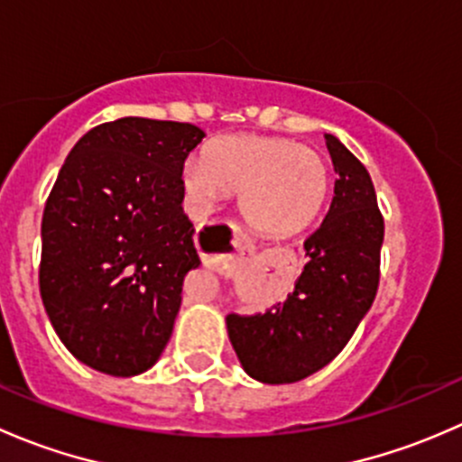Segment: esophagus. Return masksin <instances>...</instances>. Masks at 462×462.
<instances>
[{"label": "esophagus", "instance_id": "obj_1", "mask_svg": "<svg viewBox=\"0 0 462 462\" xmlns=\"http://www.w3.org/2000/svg\"><path fill=\"white\" fill-rule=\"evenodd\" d=\"M235 245H236V248H239V250L253 248V244H250L248 236H245L244 232H239V230H235Z\"/></svg>", "mask_w": 462, "mask_h": 462}]
</instances>
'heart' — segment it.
<instances>
[{
    "label": "heart",
    "instance_id": "1",
    "mask_svg": "<svg viewBox=\"0 0 462 462\" xmlns=\"http://www.w3.org/2000/svg\"><path fill=\"white\" fill-rule=\"evenodd\" d=\"M185 188L209 205L223 189L239 192L244 217L265 235H292L318 218L328 194V165L315 149L288 138L223 136L203 161L183 170Z\"/></svg>",
    "mask_w": 462,
    "mask_h": 462
}]
</instances>
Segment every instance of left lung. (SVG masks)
<instances>
[{"mask_svg": "<svg viewBox=\"0 0 462 462\" xmlns=\"http://www.w3.org/2000/svg\"><path fill=\"white\" fill-rule=\"evenodd\" d=\"M335 197L304 241L309 263L283 304L265 313L227 315V335L241 366L265 384H291L339 356L369 313L380 283L384 218L366 167L326 134Z\"/></svg>", "mask_w": 462, "mask_h": 462, "instance_id": "left-lung-1", "label": "left lung"}]
</instances>
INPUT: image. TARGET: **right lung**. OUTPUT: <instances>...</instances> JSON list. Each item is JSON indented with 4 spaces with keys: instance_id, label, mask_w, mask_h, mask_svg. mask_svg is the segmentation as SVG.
Wrapping results in <instances>:
<instances>
[{
    "instance_id": "1",
    "label": "right lung",
    "mask_w": 462,
    "mask_h": 462,
    "mask_svg": "<svg viewBox=\"0 0 462 462\" xmlns=\"http://www.w3.org/2000/svg\"><path fill=\"white\" fill-rule=\"evenodd\" d=\"M205 138L189 123L120 118L87 132L42 217L40 295L64 346L91 369H152L199 268L183 165Z\"/></svg>"
}]
</instances>
